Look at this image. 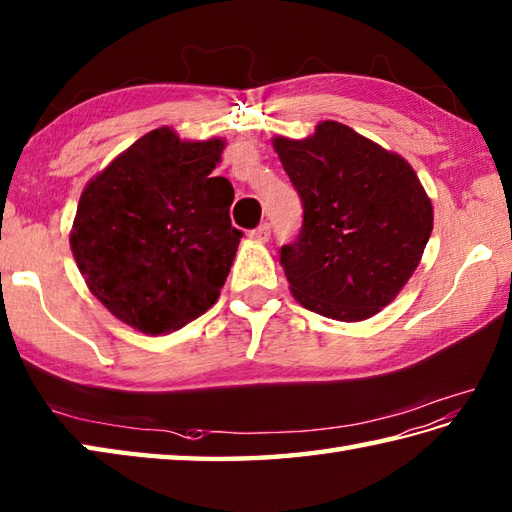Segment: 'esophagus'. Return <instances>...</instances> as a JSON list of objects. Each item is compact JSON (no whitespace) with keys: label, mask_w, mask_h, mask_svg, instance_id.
I'll use <instances>...</instances> for the list:
<instances>
[{"label":"esophagus","mask_w":512,"mask_h":512,"mask_svg":"<svg viewBox=\"0 0 512 512\" xmlns=\"http://www.w3.org/2000/svg\"><path fill=\"white\" fill-rule=\"evenodd\" d=\"M269 236H271V227H269V223L258 225L256 229H252V232H249V238H252L254 243H267V241H269Z\"/></svg>","instance_id":"esophagus-1"}]
</instances>
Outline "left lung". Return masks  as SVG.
I'll use <instances>...</instances> for the list:
<instances>
[{"instance_id": "1", "label": "left lung", "mask_w": 512, "mask_h": 512, "mask_svg": "<svg viewBox=\"0 0 512 512\" xmlns=\"http://www.w3.org/2000/svg\"><path fill=\"white\" fill-rule=\"evenodd\" d=\"M271 145L305 207L298 241L280 249L291 296L331 320L375 316L409 283L433 232L411 163L338 121Z\"/></svg>"}]
</instances>
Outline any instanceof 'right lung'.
<instances>
[{
    "label": "right lung",
    "mask_w": 512,
    "mask_h": 512,
    "mask_svg": "<svg viewBox=\"0 0 512 512\" xmlns=\"http://www.w3.org/2000/svg\"><path fill=\"white\" fill-rule=\"evenodd\" d=\"M225 145L163 125L83 187L72 256L92 296L128 327L161 336L221 296L243 236L229 221L232 183L212 176Z\"/></svg>",
    "instance_id": "add662e5"
}]
</instances>
